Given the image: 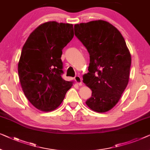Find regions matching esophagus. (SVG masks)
Instances as JSON below:
<instances>
[{"label":"esophagus","instance_id":"34e87169","mask_svg":"<svg viewBox=\"0 0 150 150\" xmlns=\"http://www.w3.org/2000/svg\"><path fill=\"white\" fill-rule=\"evenodd\" d=\"M75 81L77 82V83L78 84V85H79V86L82 85V79H81V77H80V76H79V75L75 76Z\"/></svg>","mask_w":150,"mask_h":150}]
</instances>
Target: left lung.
<instances>
[{"label": "left lung", "instance_id": "left-lung-1", "mask_svg": "<svg viewBox=\"0 0 150 150\" xmlns=\"http://www.w3.org/2000/svg\"><path fill=\"white\" fill-rule=\"evenodd\" d=\"M75 35L90 54L89 72L83 82L92 91L86 100L98 113L111 110L118 103L128 83L131 55L117 29L104 20L74 26Z\"/></svg>", "mask_w": 150, "mask_h": 150}]
</instances>
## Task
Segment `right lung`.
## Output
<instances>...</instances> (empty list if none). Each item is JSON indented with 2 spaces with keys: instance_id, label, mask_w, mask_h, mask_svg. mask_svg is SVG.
Listing matches in <instances>:
<instances>
[{
  "instance_id": "right-lung-1",
  "label": "right lung",
  "mask_w": 150,
  "mask_h": 150,
  "mask_svg": "<svg viewBox=\"0 0 150 150\" xmlns=\"http://www.w3.org/2000/svg\"><path fill=\"white\" fill-rule=\"evenodd\" d=\"M74 36L71 24L55 21L39 25L27 39L18 62L24 95L34 107L51 111L60 106L73 82L65 81L61 56Z\"/></svg>"
}]
</instances>
